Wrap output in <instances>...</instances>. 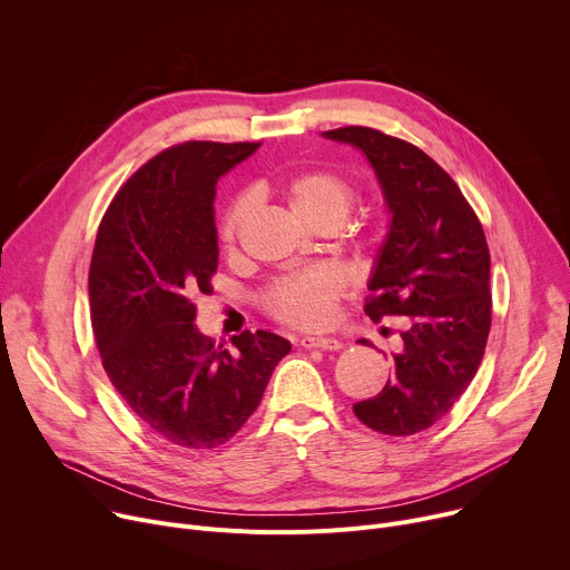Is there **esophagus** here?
I'll use <instances>...</instances> for the list:
<instances>
[{
  "label": "esophagus",
  "instance_id": "1",
  "mask_svg": "<svg viewBox=\"0 0 570 570\" xmlns=\"http://www.w3.org/2000/svg\"><path fill=\"white\" fill-rule=\"evenodd\" d=\"M301 346L305 348H322V351H337L342 348V342L335 340V337H303L301 340Z\"/></svg>",
  "mask_w": 570,
  "mask_h": 570
}]
</instances>
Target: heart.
Masks as SVG:
<instances>
[{"label":"heart","instance_id":"heart-1","mask_svg":"<svg viewBox=\"0 0 570 570\" xmlns=\"http://www.w3.org/2000/svg\"><path fill=\"white\" fill-rule=\"evenodd\" d=\"M283 199L296 219L314 230L340 228L360 202L351 178L335 169H309L287 178L281 187ZM248 189L237 193L217 222V242L230 253L237 246L242 226L253 210ZM344 276L333 267H312L274 278L263 292V307L269 317L296 328H317L331 320L335 301L344 294Z\"/></svg>","mask_w":570,"mask_h":570}]
</instances>
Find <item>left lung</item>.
Listing matches in <instances>:
<instances>
[{
    "mask_svg": "<svg viewBox=\"0 0 570 570\" xmlns=\"http://www.w3.org/2000/svg\"><path fill=\"white\" fill-rule=\"evenodd\" d=\"M324 136L366 154L394 213L364 312L373 324L410 320L387 385L353 412L375 432L410 436L451 412L482 362L491 328L487 237L458 183L412 142L368 126Z\"/></svg>",
    "mask_w": 570,
    "mask_h": 570,
    "instance_id": "8db88e82",
    "label": "left lung"
}]
</instances>
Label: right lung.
I'll return each instance as SVG.
<instances>
[{"mask_svg":"<svg viewBox=\"0 0 570 570\" xmlns=\"http://www.w3.org/2000/svg\"><path fill=\"white\" fill-rule=\"evenodd\" d=\"M261 142L189 140L156 154L106 208L90 261V322L101 364L131 412L185 451L217 449L256 412L289 342L199 333L197 294L217 274L215 185Z\"/></svg>","mask_w":570,"mask_h":570,"instance_id":"add662e5","label":"right lung"}]
</instances>
